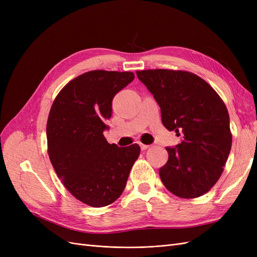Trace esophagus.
I'll use <instances>...</instances> for the list:
<instances>
[{"label": "esophagus", "mask_w": 257, "mask_h": 257, "mask_svg": "<svg viewBox=\"0 0 257 257\" xmlns=\"http://www.w3.org/2000/svg\"><path fill=\"white\" fill-rule=\"evenodd\" d=\"M139 146H141V148H142V150H147L148 148H149L150 146L149 145H144V144H142V143H139Z\"/></svg>", "instance_id": "34e87169"}]
</instances>
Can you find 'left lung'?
Wrapping results in <instances>:
<instances>
[{
    "mask_svg": "<svg viewBox=\"0 0 257 257\" xmlns=\"http://www.w3.org/2000/svg\"><path fill=\"white\" fill-rule=\"evenodd\" d=\"M161 107L168 131L183 134L167 147L168 161L159 173L165 188L181 198L204 195L219 180L231 148L227 108L213 88L185 71L136 72Z\"/></svg>",
    "mask_w": 257,
    "mask_h": 257,
    "instance_id": "obj_1",
    "label": "left lung"
}]
</instances>
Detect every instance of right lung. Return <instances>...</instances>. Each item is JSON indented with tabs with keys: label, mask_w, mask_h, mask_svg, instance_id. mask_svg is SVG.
Masks as SVG:
<instances>
[{
	"label": "right lung",
	"mask_w": 257,
	"mask_h": 257,
	"mask_svg": "<svg viewBox=\"0 0 257 257\" xmlns=\"http://www.w3.org/2000/svg\"><path fill=\"white\" fill-rule=\"evenodd\" d=\"M134 78L132 72L84 73L69 81L51 106L46 130L50 162L68 192L91 207L120 197L141 153L137 144L119 148L103 134L112 98Z\"/></svg>",
	"instance_id": "1"
}]
</instances>
